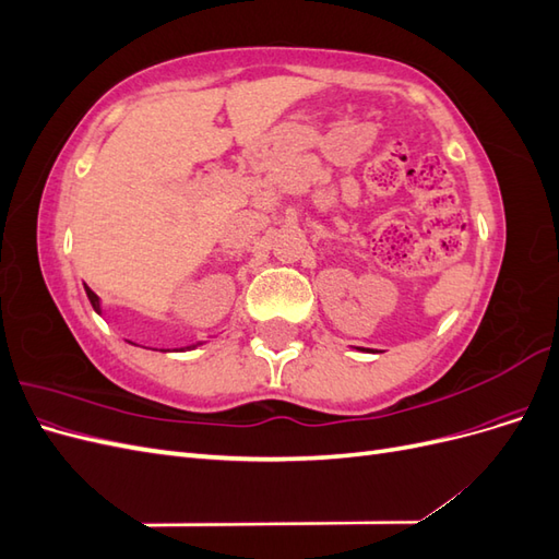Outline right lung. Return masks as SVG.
Listing matches in <instances>:
<instances>
[{"instance_id":"obj_1","label":"right lung","mask_w":559,"mask_h":559,"mask_svg":"<svg viewBox=\"0 0 559 559\" xmlns=\"http://www.w3.org/2000/svg\"><path fill=\"white\" fill-rule=\"evenodd\" d=\"M86 296H88V300H91V306H93V310L97 312V314H103V302H99V298L88 289L86 286ZM212 337V335H210ZM205 343H210V341H198L195 345H189V347H181V349H175V352H183V349H195V347H200V345H205ZM134 345V343H132Z\"/></svg>"}]
</instances>
